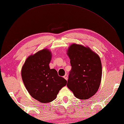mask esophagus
Masks as SVG:
<instances>
[{
  "mask_svg": "<svg viewBox=\"0 0 124 124\" xmlns=\"http://www.w3.org/2000/svg\"><path fill=\"white\" fill-rule=\"evenodd\" d=\"M63 78H64V79H65L66 80H67V79H68V75L67 74H66L65 75H64V76H63Z\"/></svg>",
  "mask_w": 124,
  "mask_h": 124,
  "instance_id": "esophagus-1",
  "label": "esophagus"
}]
</instances>
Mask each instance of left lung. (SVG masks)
<instances>
[{
  "label": "left lung",
  "mask_w": 124,
  "mask_h": 124,
  "mask_svg": "<svg viewBox=\"0 0 124 124\" xmlns=\"http://www.w3.org/2000/svg\"><path fill=\"white\" fill-rule=\"evenodd\" d=\"M71 70L67 86L77 98L87 99L97 93L102 78L99 55L89 47L72 44L67 50Z\"/></svg>",
  "instance_id": "1"
}]
</instances>
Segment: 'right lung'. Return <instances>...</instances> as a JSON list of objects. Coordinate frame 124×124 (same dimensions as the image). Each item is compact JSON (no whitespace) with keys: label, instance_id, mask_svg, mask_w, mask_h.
I'll use <instances>...</instances> for the list:
<instances>
[{"label":"right lung","instance_id":"add662e5","mask_svg":"<svg viewBox=\"0 0 124 124\" xmlns=\"http://www.w3.org/2000/svg\"><path fill=\"white\" fill-rule=\"evenodd\" d=\"M52 53L47 49L31 55L22 67L21 76L24 85L32 98L41 103L54 100L58 92L67 84L59 76L55 69H50Z\"/></svg>","mask_w":124,"mask_h":124}]
</instances>
